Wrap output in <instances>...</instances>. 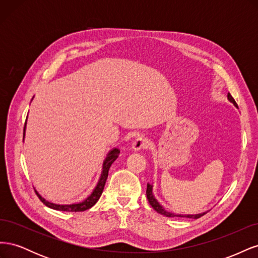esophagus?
Masks as SVG:
<instances>
[{
	"label": "esophagus",
	"mask_w": 258,
	"mask_h": 258,
	"mask_svg": "<svg viewBox=\"0 0 258 258\" xmlns=\"http://www.w3.org/2000/svg\"><path fill=\"white\" fill-rule=\"evenodd\" d=\"M148 144H150V142H148V140L146 138L139 137L135 140L134 143H132V148H134L135 151L144 150V148L148 147Z\"/></svg>",
	"instance_id": "1"
}]
</instances>
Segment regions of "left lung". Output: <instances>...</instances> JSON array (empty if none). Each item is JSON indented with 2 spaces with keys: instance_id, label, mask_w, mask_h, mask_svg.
I'll use <instances>...</instances> for the list:
<instances>
[{
  "instance_id": "obj_1",
  "label": "left lung",
  "mask_w": 258,
  "mask_h": 258,
  "mask_svg": "<svg viewBox=\"0 0 258 258\" xmlns=\"http://www.w3.org/2000/svg\"><path fill=\"white\" fill-rule=\"evenodd\" d=\"M227 98H228V100L230 101L231 103H233V105L238 106V104L236 103L235 99H233V98L231 97V95H230L229 92H228V95H227ZM146 197H147V199H148V202H150V205L152 206V208H153L155 211H157L158 213H160V214H162V215H165V216H167V217H188V218H195V220H197V218L201 217L202 215H205V214L207 213V212H204V213L195 214V215H194V214H185V215H184V214H175V213L168 212V211L165 210V208H162V206L157 201V199H156V198L154 197V195H153V185H151V184H147Z\"/></svg>"
}]
</instances>
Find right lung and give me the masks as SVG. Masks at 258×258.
I'll return each instance as SVG.
<instances>
[{"mask_svg": "<svg viewBox=\"0 0 258 258\" xmlns=\"http://www.w3.org/2000/svg\"><path fill=\"white\" fill-rule=\"evenodd\" d=\"M26 124H27V120L25 123V128H23V139H25V134H26ZM119 153H120V151L118 150V148H113V150L110 151V153L107 154L105 160L103 161L102 172H101L99 182H98L97 186L95 187V189H93V191L84 201L79 202V204H72V205H57V204H52V202L45 200L41 196V195L35 190L37 197L40 198V200L46 207H48L53 210H57V211H66V212H82V211H86V210L90 209L91 207H93L97 204V201L101 197V195H102L106 178L108 175V170H110L112 163L117 159V157H118Z\"/></svg>", "mask_w": 258, "mask_h": 258, "instance_id": "1", "label": "right lung"}]
</instances>
